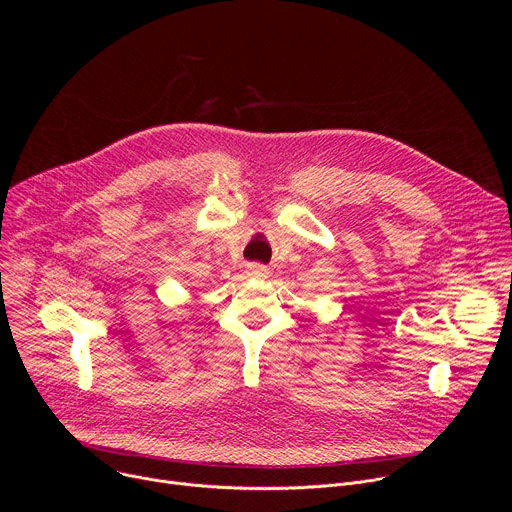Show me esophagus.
Listing matches in <instances>:
<instances>
[{
    "instance_id": "esophagus-1",
    "label": "esophagus",
    "mask_w": 512,
    "mask_h": 512,
    "mask_svg": "<svg viewBox=\"0 0 512 512\" xmlns=\"http://www.w3.org/2000/svg\"><path fill=\"white\" fill-rule=\"evenodd\" d=\"M249 275L255 279H265L267 277V269L263 265H251L249 267Z\"/></svg>"
}]
</instances>
